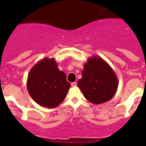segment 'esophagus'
<instances>
[{
	"instance_id": "obj_1",
	"label": "esophagus",
	"mask_w": 146,
	"mask_h": 146,
	"mask_svg": "<svg viewBox=\"0 0 146 146\" xmlns=\"http://www.w3.org/2000/svg\"><path fill=\"white\" fill-rule=\"evenodd\" d=\"M72 87H75V86H77V82H72Z\"/></svg>"
}]
</instances>
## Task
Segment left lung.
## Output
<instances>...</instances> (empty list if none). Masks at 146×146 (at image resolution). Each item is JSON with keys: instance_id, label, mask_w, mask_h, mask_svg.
Instances as JSON below:
<instances>
[{"instance_id": "obj_1", "label": "left lung", "mask_w": 146, "mask_h": 146, "mask_svg": "<svg viewBox=\"0 0 146 146\" xmlns=\"http://www.w3.org/2000/svg\"><path fill=\"white\" fill-rule=\"evenodd\" d=\"M77 86L90 102L102 104L112 99L118 86L117 76L110 66L99 56L89 58L84 64Z\"/></svg>"}]
</instances>
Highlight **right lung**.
<instances>
[{"label": "right lung", "mask_w": 146, "mask_h": 146, "mask_svg": "<svg viewBox=\"0 0 146 146\" xmlns=\"http://www.w3.org/2000/svg\"><path fill=\"white\" fill-rule=\"evenodd\" d=\"M70 83L54 58H45L30 70L27 88L32 99L41 106L56 108L65 99Z\"/></svg>", "instance_id": "right-lung-1"}]
</instances>
